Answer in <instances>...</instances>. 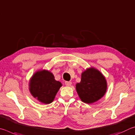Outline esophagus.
<instances>
[{"mask_svg":"<svg viewBox=\"0 0 135 135\" xmlns=\"http://www.w3.org/2000/svg\"><path fill=\"white\" fill-rule=\"evenodd\" d=\"M65 85L67 86H70L72 85V82H71L66 81V82H65Z\"/></svg>","mask_w":135,"mask_h":135,"instance_id":"obj_1","label":"esophagus"}]
</instances>
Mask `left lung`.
Here are the masks:
<instances>
[{
    "label": "left lung",
    "instance_id": "1",
    "mask_svg": "<svg viewBox=\"0 0 135 135\" xmlns=\"http://www.w3.org/2000/svg\"><path fill=\"white\" fill-rule=\"evenodd\" d=\"M107 89L105 77L94 67L86 68L82 73L79 83L76 84V90L81 100L86 104H93L103 97Z\"/></svg>",
    "mask_w": 135,
    "mask_h": 135
}]
</instances>
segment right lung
Wrapping results in <instances>:
<instances>
[{
    "label": "right lung",
    "mask_w": 135,
    "mask_h": 135,
    "mask_svg": "<svg viewBox=\"0 0 135 135\" xmlns=\"http://www.w3.org/2000/svg\"><path fill=\"white\" fill-rule=\"evenodd\" d=\"M28 86L33 97L40 103L49 104L54 101L62 84L54 79L53 73L48 70L40 69L31 77Z\"/></svg>",
    "instance_id": "add662e5"
}]
</instances>
